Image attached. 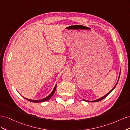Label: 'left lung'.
<instances>
[{
  "instance_id": "1",
  "label": "left lung",
  "mask_w": 130,
  "mask_h": 130,
  "mask_svg": "<svg viewBox=\"0 0 130 130\" xmlns=\"http://www.w3.org/2000/svg\"><path fill=\"white\" fill-rule=\"evenodd\" d=\"M120 74H119V77H120ZM119 78H118V80H119ZM118 82H117V84L116 85V86H115V87H113V88L111 90V91H110L109 93H108L107 94H106V95H105V96H104L103 97H102V98H100V99H98V100H94V101H87V100H85V99H84V101H88V102H92V103H94V102H97V101H100V100H103V99H104V98H105L106 96H107L108 95V94L110 93H111L112 91V90L114 89H115V88L116 87V85H117V84H118Z\"/></svg>"
}]
</instances>
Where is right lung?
I'll return each mask as SVG.
<instances>
[{
  "mask_svg": "<svg viewBox=\"0 0 130 130\" xmlns=\"http://www.w3.org/2000/svg\"><path fill=\"white\" fill-rule=\"evenodd\" d=\"M56 86H55V87H54V89H53V92L51 93V94H50V95H49V96H47L46 98H44V99H41V100H31V99H26V98H24V97H23V98H24L25 99H26L27 100H28V101H31V102H32V103H40V102H43V101H47V100H49L51 98H52V96L54 95V93H55V90H56Z\"/></svg>",
  "mask_w": 130,
  "mask_h": 130,
  "instance_id": "obj_1",
  "label": "right lung"
}]
</instances>
